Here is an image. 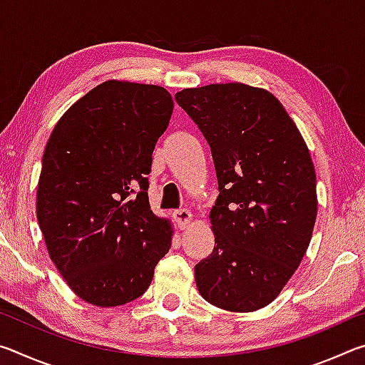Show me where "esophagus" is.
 Masks as SVG:
<instances>
[{"label":"esophagus","instance_id":"1","mask_svg":"<svg viewBox=\"0 0 365 365\" xmlns=\"http://www.w3.org/2000/svg\"><path fill=\"white\" fill-rule=\"evenodd\" d=\"M174 217L178 222V225H180V228H185V227L190 224L191 212L188 211V209H177V211L174 212Z\"/></svg>","mask_w":365,"mask_h":365}]
</instances>
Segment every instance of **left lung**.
<instances>
[{
  "label": "left lung",
  "instance_id": "obj_1",
  "mask_svg": "<svg viewBox=\"0 0 365 365\" xmlns=\"http://www.w3.org/2000/svg\"><path fill=\"white\" fill-rule=\"evenodd\" d=\"M175 101L211 146L219 196L211 256L195 265L197 292L230 312L270 304L298 269L317 217L316 170L282 103L264 88L212 83Z\"/></svg>",
  "mask_w": 365,
  "mask_h": 365
}]
</instances>
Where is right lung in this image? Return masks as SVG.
Segmentation results:
<instances>
[{
    "mask_svg": "<svg viewBox=\"0 0 365 365\" xmlns=\"http://www.w3.org/2000/svg\"><path fill=\"white\" fill-rule=\"evenodd\" d=\"M174 101L163 86L108 80L66 110L43 153L36 219L49 257L78 298H140L168 255L170 222L153 214L148 178Z\"/></svg>",
    "mask_w": 365,
    "mask_h": 365,
    "instance_id": "right-lung-1",
    "label": "right lung"
}]
</instances>
